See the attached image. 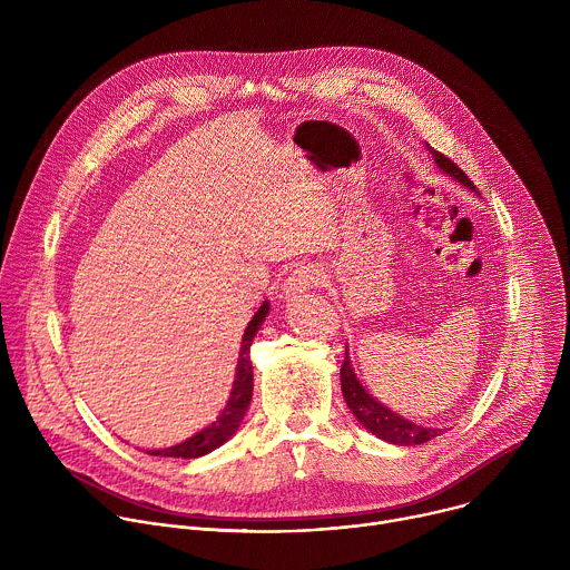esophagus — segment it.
<instances>
[{"label":"esophagus","mask_w":570,"mask_h":570,"mask_svg":"<svg viewBox=\"0 0 570 570\" xmlns=\"http://www.w3.org/2000/svg\"><path fill=\"white\" fill-rule=\"evenodd\" d=\"M320 282H322V273L313 264H297L284 282V293L295 295L311 286H317Z\"/></svg>","instance_id":"34e87169"}]
</instances>
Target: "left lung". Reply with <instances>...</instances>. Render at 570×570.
I'll list each match as a JSON object with an SVG mask.
<instances>
[{"label": "left lung", "instance_id": "obj_1", "mask_svg": "<svg viewBox=\"0 0 570 570\" xmlns=\"http://www.w3.org/2000/svg\"><path fill=\"white\" fill-rule=\"evenodd\" d=\"M429 150L433 153V157H435V161H438L442 171H446L449 176L460 180L464 187L475 191V187L469 180V176L455 165L453 159H449L440 150H433L431 146H429ZM341 385H343V394H345V401L350 405V411L379 440H385V442L399 444V446H413V444H424V442H429V440H433V438H438L442 433L440 429H426V426H417V424H413L409 420H403L401 415H396L390 409H385V405L379 403L374 396H370L365 392V387L361 385V381L356 379L354 370H352L347 350H345V361H343V367H341Z\"/></svg>", "mask_w": 570, "mask_h": 570}]
</instances>
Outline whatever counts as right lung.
<instances>
[{"mask_svg": "<svg viewBox=\"0 0 570 570\" xmlns=\"http://www.w3.org/2000/svg\"><path fill=\"white\" fill-rule=\"evenodd\" d=\"M268 315V302H264L259 306V311L253 315V320L248 322L246 334L240 338V347H238V361H236V372L232 379V385L227 387L223 403L214 411V415H209L205 420L203 426H198L194 433H189L185 440L161 446V449H153L148 451V455H161V458H200L214 449H218L220 444H225L238 429L243 415H246L250 399H253V363H250V345L253 338L257 336L262 322Z\"/></svg>", "mask_w": 570, "mask_h": 570, "instance_id": "obj_1", "label": "right lung"}]
</instances>
